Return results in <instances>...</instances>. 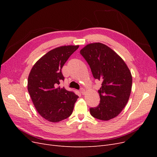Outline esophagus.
Returning <instances> with one entry per match:
<instances>
[{"label": "esophagus", "instance_id": "obj_1", "mask_svg": "<svg viewBox=\"0 0 157 157\" xmlns=\"http://www.w3.org/2000/svg\"><path fill=\"white\" fill-rule=\"evenodd\" d=\"M80 93H81L82 95H84L85 94V90L84 89V88H80Z\"/></svg>", "mask_w": 157, "mask_h": 157}]
</instances>
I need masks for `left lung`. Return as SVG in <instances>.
<instances>
[{
  "label": "left lung",
  "instance_id": "left-lung-1",
  "mask_svg": "<svg viewBox=\"0 0 157 157\" xmlns=\"http://www.w3.org/2000/svg\"><path fill=\"white\" fill-rule=\"evenodd\" d=\"M91 69L94 78L101 82L98 90L100 103L90 109L91 115L101 121L118 116L129 99L132 85L130 69L121 57L105 44H87L80 51Z\"/></svg>",
  "mask_w": 157,
  "mask_h": 157
}]
</instances>
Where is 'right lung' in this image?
<instances>
[{"label": "right lung", "instance_id": "1", "mask_svg": "<svg viewBox=\"0 0 157 157\" xmlns=\"http://www.w3.org/2000/svg\"><path fill=\"white\" fill-rule=\"evenodd\" d=\"M77 46H63L49 51L33 65L27 89L35 107L47 121L58 122L71 116L78 96L59 86L61 69Z\"/></svg>", "mask_w": 157, "mask_h": 157}]
</instances>
